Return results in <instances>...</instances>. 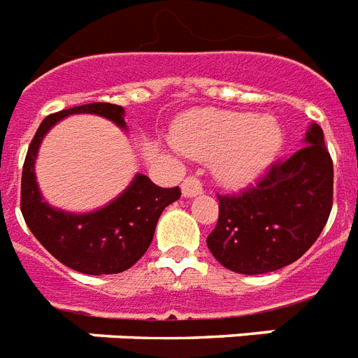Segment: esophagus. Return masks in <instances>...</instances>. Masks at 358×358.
<instances>
[{
    "instance_id": "esophagus-1",
    "label": "esophagus",
    "mask_w": 358,
    "mask_h": 358,
    "mask_svg": "<svg viewBox=\"0 0 358 358\" xmlns=\"http://www.w3.org/2000/svg\"><path fill=\"white\" fill-rule=\"evenodd\" d=\"M181 192L185 197H196L203 192V185L197 177H187L181 185Z\"/></svg>"
}]
</instances>
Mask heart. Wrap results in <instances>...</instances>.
<instances>
[{
  "mask_svg": "<svg viewBox=\"0 0 358 358\" xmlns=\"http://www.w3.org/2000/svg\"><path fill=\"white\" fill-rule=\"evenodd\" d=\"M173 142L185 155L214 162V173L224 185L242 188L275 161L285 144V131L271 116L199 108L177 124Z\"/></svg>",
  "mask_w": 358,
  "mask_h": 358,
  "instance_id": "1",
  "label": "heart"
}]
</instances>
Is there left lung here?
Instances as JSON below:
<instances>
[{"label":"left lung","instance_id":"1","mask_svg":"<svg viewBox=\"0 0 358 358\" xmlns=\"http://www.w3.org/2000/svg\"><path fill=\"white\" fill-rule=\"evenodd\" d=\"M307 145L270 168L240 196H218V224L207 245L227 270L260 275L296 262L316 242L333 207V161L324 131L310 124Z\"/></svg>","mask_w":358,"mask_h":358}]
</instances>
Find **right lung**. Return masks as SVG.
<instances>
[{"label": "right lung", "instance_id": "add662e5", "mask_svg": "<svg viewBox=\"0 0 358 358\" xmlns=\"http://www.w3.org/2000/svg\"><path fill=\"white\" fill-rule=\"evenodd\" d=\"M71 114H96L127 129L124 107L113 103H88L50 114L36 129L25 157L22 214L34 238L64 266L87 275L120 273L148 251L162 210L181 197V190L157 187L148 176L136 173L124 192L98 210L77 214L51 207L40 194L34 161L48 131Z\"/></svg>", "mask_w": 358, "mask_h": 358}]
</instances>
